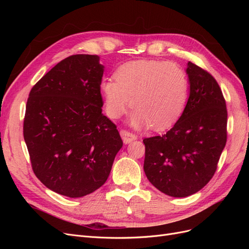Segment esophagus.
<instances>
[{
    "mask_svg": "<svg viewBox=\"0 0 249 249\" xmlns=\"http://www.w3.org/2000/svg\"><path fill=\"white\" fill-rule=\"evenodd\" d=\"M120 136H122V138H123L124 143H130V142L137 139L136 135L133 134L132 132L126 131V130H122V131H120Z\"/></svg>",
    "mask_w": 249,
    "mask_h": 249,
    "instance_id": "1",
    "label": "esophagus"
}]
</instances>
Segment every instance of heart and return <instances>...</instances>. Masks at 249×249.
Returning a JSON list of instances; mask_svg holds the SVG:
<instances>
[{
  "mask_svg": "<svg viewBox=\"0 0 249 249\" xmlns=\"http://www.w3.org/2000/svg\"><path fill=\"white\" fill-rule=\"evenodd\" d=\"M114 80H103L105 110L117 119L130 106V123L137 127L167 130L182 116L189 94V81L179 65L162 60L142 59L124 63Z\"/></svg>",
  "mask_w": 249,
  "mask_h": 249,
  "instance_id": "1",
  "label": "heart"
}]
</instances>
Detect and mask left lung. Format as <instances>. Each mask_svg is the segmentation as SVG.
<instances>
[{
    "instance_id": "8db88e82",
    "label": "left lung",
    "mask_w": 249,
    "mask_h": 249,
    "mask_svg": "<svg viewBox=\"0 0 249 249\" xmlns=\"http://www.w3.org/2000/svg\"><path fill=\"white\" fill-rule=\"evenodd\" d=\"M190 94L184 113L162 136L143 139L144 172L158 190L186 197L213 178L227 143L228 110L214 77L188 62Z\"/></svg>"
}]
</instances>
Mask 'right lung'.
I'll return each mask as SVG.
<instances>
[{
  "instance_id": "add662e5",
  "label": "right lung",
  "mask_w": 249,
  "mask_h": 249,
  "mask_svg": "<svg viewBox=\"0 0 249 249\" xmlns=\"http://www.w3.org/2000/svg\"><path fill=\"white\" fill-rule=\"evenodd\" d=\"M97 55L63 59L29 93L24 139L32 169L49 189L82 197L106 182L123 140L102 113Z\"/></svg>"
}]
</instances>
